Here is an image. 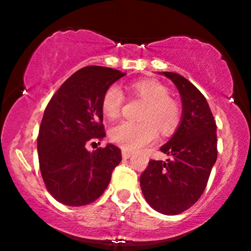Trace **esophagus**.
<instances>
[{"instance_id":"1","label":"esophagus","mask_w":251,"mask_h":251,"mask_svg":"<svg viewBox=\"0 0 251 251\" xmlns=\"http://www.w3.org/2000/svg\"><path fill=\"white\" fill-rule=\"evenodd\" d=\"M122 155H123V158H124V159H128V158L131 157V155H132V153H131V152H128V151H125V150H124V151L122 152Z\"/></svg>"}]
</instances>
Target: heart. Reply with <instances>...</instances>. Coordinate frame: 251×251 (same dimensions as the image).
Returning a JSON list of instances; mask_svg holds the SVG:
<instances>
[{"label":"heart","mask_w":251,"mask_h":251,"mask_svg":"<svg viewBox=\"0 0 251 251\" xmlns=\"http://www.w3.org/2000/svg\"><path fill=\"white\" fill-rule=\"evenodd\" d=\"M132 92L146 101L140 122L123 120L112 127L109 137L120 148L135 151L154 142L158 130L164 134L171 133L179 123V107L169 98L165 86L154 80H140L131 85ZM124 105V94L118 85L106 89L101 100L103 114L108 119L119 117Z\"/></svg>","instance_id":"heart-1"}]
</instances>
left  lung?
<instances>
[{
  "mask_svg": "<svg viewBox=\"0 0 251 251\" xmlns=\"http://www.w3.org/2000/svg\"><path fill=\"white\" fill-rule=\"evenodd\" d=\"M177 87L181 118L177 129L160 151L171 159L150 160L140 176V188L152 209L178 215L200 200L217 159L216 123L203 94L180 74L162 72Z\"/></svg>",
  "mask_w": 251,
  "mask_h": 251,
  "instance_id": "1",
  "label": "left lung"
}]
</instances>
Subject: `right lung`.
Segmentation results:
<instances>
[{
    "instance_id": "right-lung-1",
    "label": "right lung",
    "mask_w": 251,
    "mask_h": 251,
    "mask_svg": "<svg viewBox=\"0 0 251 251\" xmlns=\"http://www.w3.org/2000/svg\"><path fill=\"white\" fill-rule=\"evenodd\" d=\"M124 75L101 66L83 67L62 83L45 109L37 137L40 170L48 192L65 205L82 206L98 200L122 162V152L113 144L92 152L86 144L106 135L103 93Z\"/></svg>"
}]
</instances>
